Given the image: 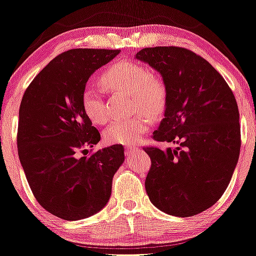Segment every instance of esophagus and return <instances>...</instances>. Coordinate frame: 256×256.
<instances>
[{"label":"esophagus","mask_w":256,"mask_h":256,"mask_svg":"<svg viewBox=\"0 0 256 256\" xmlns=\"http://www.w3.org/2000/svg\"><path fill=\"white\" fill-rule=\"evenodd\" d=\"M139 152V147L138 146H128V147H125V156L126 158H132V156H134L136 152Z\"/></svg>","instance_id":"obj_1"}]
</instances>
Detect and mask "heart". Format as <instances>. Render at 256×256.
<instances>
[{
  "label": "heart",
  "mask_w": 256,
  "mask_h": 256,
  "mask_svg": "<svg viewBox=\"0 0 256 256\" xmlns=\"http://www.w3.org/2000/svg\"><path fill=\"white\" fill-rule=\"evenodd\" d=\"M104 85L112 93L131 98L133 112H141L128 120H115L104 131V139L110 144H133L150 128V118H158L164 112L169 90L162 76L150 74V68L133 60H122L110 66L101 77ZM82 108L92 123L102 125L108 120L104 98L94 86L82 90ZM145 115L144 116L143 114Z\"/></svg>",
  "instance_id": "b5f03b06"
}]
</instances>
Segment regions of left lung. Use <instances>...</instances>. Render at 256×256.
Returning <instances> with one entry per match:
<instances>
[{"mask_svg":"<svg viewBox=\"0 0 256 256\" xmlns=\"http://www.w3.org/2000/svg\"><path fill=\"white\" fill-rule=\"evenodd\" d=\"M169 90L164 118L152 139L176 147L150 146L144 182L150 201L169 215L188 217L216 204L226 192L240 152L238 104L234 92L208 60L186 48H144Z\"/></svg>","mask_w":256,"mask_h":256,"instance_id":"8db88e82","label":"left lung"}]
</instances>
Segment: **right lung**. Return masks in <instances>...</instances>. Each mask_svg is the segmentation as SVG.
<instances>
[{"label":"right lung","instance_id":"obj_1","mask_svg":"<svg viewBox=\"0 0 256 256\" xmlns=\"http://www.w3.org/2000/svg\"><path fill=\"white\" fill-rule=\"evenodd\" d=\"M118 54V49L64 52L36 76L22 95L19 161L36 201L62 220H82L100 212L124 162L122 144L78 155L101 139L84 112L82 90L93 72Z\"/></svg>","mask_w":256,"mask_h":256}]
</instances>
